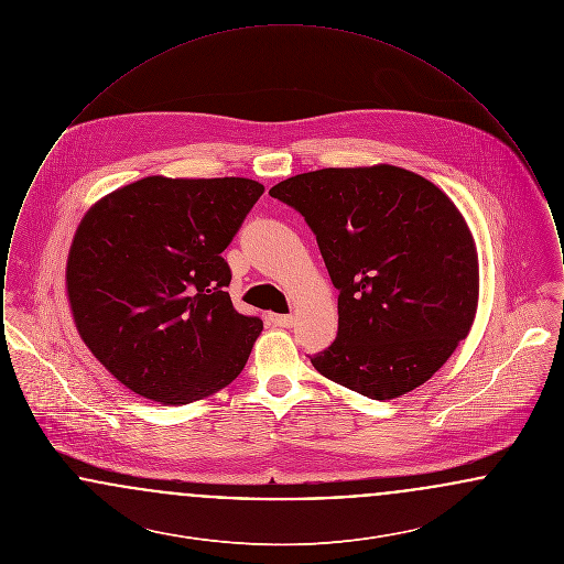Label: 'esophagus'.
I'll return each instance as SVG.
<instances>
[{
	"label": "esophagus",
	"mask_w": 564,
	"mask_h": 564,
	"mask_svg": "<svg viewBox=\"0 0 564 564\" xmlns=\"http://www.w3.org/2000/svg\"><path fill=\"white\" fill-rule=\"evenodd\" d=\"M270 322L276 327H292L294 317L292 315H270Z\"/></svg>",
	"instance_id": "1"
}]
</instances>
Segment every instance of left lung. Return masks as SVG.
<instances>
[{
	"label": "left lung",
	"instance_id": "1",
	"mask_svg": "<svg viewBox=\"0 0 564 564\" xmlns=\"http://www.w3.org/2000/svg\"><path fill=\"white\" fill-rule=\"evenodd\" d=\"M304 217L338 294L336 340L319 375L393 400L435 375L467 336L478 258L455 203L391 164L322 169L269 192Z\"/></svg>",
	"mask_w": 564,
	"mask_h": 564
}]
</instances>
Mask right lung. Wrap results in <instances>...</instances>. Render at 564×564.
Segmentation results:
<instances>
[{
	"label": "right lung",
	"mask_w": 564,
	"mask_h": 564,
	"mask_svg": "<svg viewBox=\"0 0 564 564\" xmlns=\"http://www.w3.org/2000/svg\"><path fill=\"white\" fill-rule=\"evenodd\" d=\"M264 186L145 177L84 215L67 260L82 340L137 395L189 403L241 375L264 323L226 292L221 251Z\"/></svg>",
	"instance_id": "add662e5"
}]
</instances>
